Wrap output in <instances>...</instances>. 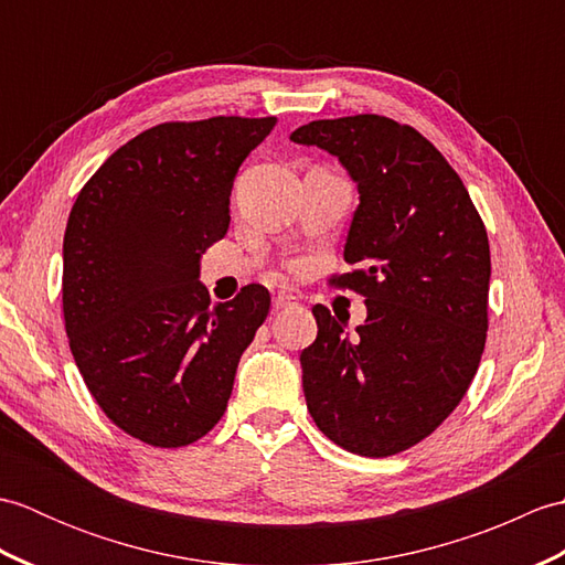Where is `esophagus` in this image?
<instances>
[{
  "instance_id": "esophagus-1",
  "label": "esophagus",
  "mask_w": 565,
  "mask_h": 565,
  "mask_svg": "<svg viewBox=\"0 0 565 565\" xmlns=\"http://www.w3.org/2000/svg\"><path fill=\"white\" fill-rule=\"evenodd\" d=\"M296 303H298V301H296V296H291V294H276V296H274V301H271L274 310L291 308V306H296Z\"/></svg>"
}]
</instances>
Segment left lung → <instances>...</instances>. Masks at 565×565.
Masks as SVG:
<instances>
[{"label":"left lung","instance_id":"obj_1","mask_svg":"<svg viewBox=\"0 0 565 565\" xmlns=\"http://www.w3.org/2000/svg\"><path fill=\"white\" fill-rule=\"evenodd\" d=\"M291 140L340 160L359 191L344 243L356 271L334 284L364 296L366 320L316 306L301 352L318 429L359 456H391L431 435L476 376L488 330L486 225L444 154L376 114L296 128Z\"/></svg>","mask_w":565,"mask_h":565}]
</instances>
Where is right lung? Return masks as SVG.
<instances>
[{
	"label": "right lung",
	"instance_id": "right-lung-1",
	"mask_svg": "<svg viewBox=\"0 0 565 565\" xmlns=\"http://www.w3.org/2000/svg\"><path fill=\"white\" fill-rule=\"evenodd\" d=\"M276 118L160 124L89 179L63 243L70 350L116 427L152 447H186L225 413L237 362L269 313L249 284L211 306L201 255L231 225L239 164Z\"/></svg>",
	"mask_w": 565,
	"mask_h": 565
}]
</instances>
